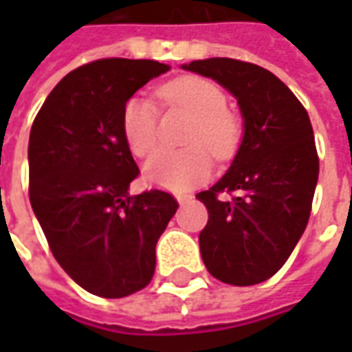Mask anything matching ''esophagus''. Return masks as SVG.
Masks as SVG:
<instances>
[{"mask_svg": "<svg viewBox=\"0 0 352 352\" xmlns=\"http://www.w3.org/2000/svg\"><path fill=\"white\" fill-rule=\"evenodd\" d=\"M176 199H178V204H180V206H184V204L192 201V196H178Z\"/></svg>", "mask_w": 352, "mask_h": 352, "instance_id": "obj_1", "label": "esophagus"}]
</instances>
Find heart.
I'll use <instances>...</instances> for the list:
<instances>
[{
  "label": "heart",
  "instance_id": "b5f03b06",
  "mask_svg": "<svg viewBox=\"0 0 352 352\" xmlns=\"http://www.w3.org/2000/svg\"><path fill=\"white\" fill-rule=\"evenodd\" d=\"M164 107L190 117L182 133L180 151H158L144 164V180L151 186L184 192L206 182L211 174V156L227 160L235 155L243 127L227 109L223 89L206 78L184 76L156 91ZM121 131L129 151L146 156L156 144V107L142 96L129 98L121 111Z\"/></svg>",
  "mask_w": 352,
  "mask_h": 352
}]
</instances>
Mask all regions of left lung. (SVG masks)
<instances>
[{
  "instance_id": "8db88e82",
  "label": "left lung",
  "mask_w": 352,
  "mask_h": 352,
  "mask_svg": "<svg viewBox=\"0 0 352 352\" xmlns=\"http://www.w3.org/2000/svg\"><path fill=\"white\" fill-rule=\"evenodd\" d=\"M182 68L233 94L245 129L229 170L196 196L210 213L201 258L225 284H261L288 261L309 219L319 176L309 117L290 88L256 64L206 58ZM223 191L237 196L221 200Z\"/></svg>"
}]
</instances>
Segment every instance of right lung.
I'll return each mask as SVG.
<instances>
[{
  "label": "right lung",
  "instance_id": "obj_1",
  "mask_svg": "<svg viewBox=\"0 0 352 352\" xmlns=\"http://www.w3.org/2000/svg\"><path fill=\"white\" fill-rule=\"evenodd\" d=\"M156 60L102 58L66 74L48 94L29 137V199L56 263L102 298L142 290L155 274L156 241L178 210L151 190L129 196L139 176L121 111Z\"/></svg>",
  "mask_w": 352,
  "mask_h": 352
}]
</instances>
